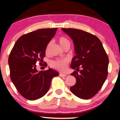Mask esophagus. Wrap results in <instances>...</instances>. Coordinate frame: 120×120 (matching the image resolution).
<instances>
[{
  "instance_id": "esophagus-1",
  "label": "esophagus",
  "mask_w": 120,
  "mask_h": 120,
  "mask_svg": "<svg viewBox=\"0 0 120 120\" xmlns=\"http://www.w3.org/2000/svg\"><path fill=\"white\" fill-rule=\"evenodd\" d=\"M60 76H61V77L66 76H67V74H63V73H60Z\"/></svg>"
}]
</instances>
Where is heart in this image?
Here are the masks:
<instances>
[{
	"label": "heart",
	"mask_w": 120,
	"mask_h": 120,
	"mask_svg": "<svg viewBox=\"0 0 120 120\" xmlns=\"http://www.w3.org/2000/svg\"><path fill=\"white\" fill-rule=\"evenodd\" d=\"M59 42L60 45L63 47L67 44H69V41L66 38L64 37H60L59 38ZM51 42L47 45L46 49V52H48L49 47L50 46ZM69 62V60L68 58H57L56 60H52L51 62V66L54 69L60 70V71H64L67 68V65Z\"/></svg>",
	"instance_id": "heart-1"
}]
</instances>
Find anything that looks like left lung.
I'll use <instances>...</instances> for the list:
<instances>
[{
	"instance_id": "8db88e82",
	"label": "left lung",
	"mask_w": 120,
	"mask_h": 120,
	"mask_svg": "<svg viewBox=\"0 0 120 120\" xmlns=\"http://www.w3.org/2000/svg\"><path fill=\"white\" fill-rule=\"evenodd\" d=\"M62 30L73 39L76 54L71 63V68L76 70L71 75L76 82L70 91L79 98L90 99L99 92L107 78L109 58L96 35L80 29Z\"/></svg>"
}]
</instances>
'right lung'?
<instances>
[{
  "mask_svg": "<svg viewBox=\"0 0 120 120\" xmlns=\"http://www.w3.org/2000/svg\"><path fill=\"white\" fill-rule=\"evenodd\" d=\"M57 28L40 29L19 37L10 53L8 63L12 83L26 99L34 101L47 92L56 70L49 69L38 71V62L41 64L47 44L55 36Z\"/></svg>",
  "mask_w": 120,
  "mask_h": 120,
  "instance_id": "1",
  "label": "right lung"
}]
</instances>
